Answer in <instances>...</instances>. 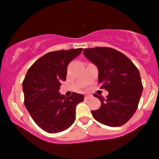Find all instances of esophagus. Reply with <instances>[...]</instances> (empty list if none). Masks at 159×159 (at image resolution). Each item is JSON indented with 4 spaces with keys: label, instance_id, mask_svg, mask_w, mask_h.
<instances>
[{
    "label": "esophagus",
    "instance_id": "esophagus-1",
    "mask_svg": "<svg viewBox=\"0 0 159 159\" xmlns=\"http://www.w3.org/2000/svg\"><path fill=\"white\" fill-rule=\"evenodd\" d=\"M91 98V95H86V96H84V99L85 100H88V99H90V98Z\"/></svg>",
    "mask_w": 159,
    "mask_h": 159
}]
</instances>
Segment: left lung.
<instances>
[{"label":"left lung","mask_w":159,"mask_h":159,"mask_svg":"<svg viewBox=\"0 0 159 159\" xmlns=\"http://www.w3.org/2000/svg\"><path fill=\"white\" fill-rule=\"evenodd\" d=\"M84 55L98 69V83L109 94L104 98L93 96L101 102V107L92 110L93 118L102 124L123 126L133 116L143 92L138 68L124 54L109 47L84 49Z\"/></svg>","instance_id":"obj_1"}]
</instances>
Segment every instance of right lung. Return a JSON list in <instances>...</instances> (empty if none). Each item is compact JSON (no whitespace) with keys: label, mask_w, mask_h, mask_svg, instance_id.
I'll return each mask as SVG.
<instances>
[{"label":"right lung","mask_w":159,"mask_h":159,"mask_svg":"<svg viewBox=\"0 0 159 159\" xmlns=\"http://www.w3.org/2000/svg\"><path fill=\"white\" fill-rule=\"evenodd\" d=\"M82 51L81 48L47 53L36 60L23 81L24 104L31 117L42 129L57 133L69 128L75 120L76 106L84 96L59 93L66 80L68 64Z\"/></svg>","instance_id":"add662e5"}]
</instances>
